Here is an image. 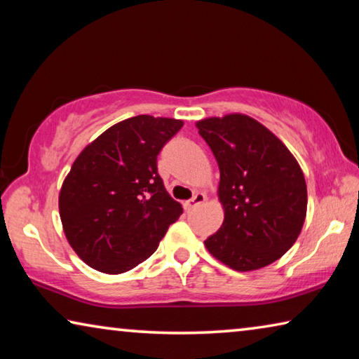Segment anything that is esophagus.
<instances>
[{
	"instance_id": "esophagus-1",
	"label": "esophagus",
	"mask_w": 359,
	"mask_h": 359,
	"mask_svg": "<svg viewBox=\"0 0 359 359\" xmlns=\"http://www.w3.org/2000/svg\"><path fill=\"white\" fill-rule=\"evenodd\" d=\"M205 201V196L203 193H194L193 194V198L191 199H188V201H185L184 203V208L187 209V210H191V209H194L196 208V205H199V204H203Z\"/></svg>"
}]
</instances>
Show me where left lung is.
<instances>
[{
    "instance_id": "8db88e82",
    "label": "left lung",
    "mask_w": 359,
    "mask_h": 359,
    "mask_svg": "<svg viewBox=\"0 0 359 359\" xmlns=\"http://www.w3.org/2000/svg\"><path fill=\"white\" fill-rule=\"evenodd\" d=\"M220 169L218 198L224 220L204 241L234 271H255L287 253L307 212L299 165L277 136L247 115L229 114L196 123Z\"/></svg>"
}]
</instances>
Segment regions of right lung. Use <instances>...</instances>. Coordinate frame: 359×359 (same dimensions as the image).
<instances>
[{"mask_svg":"<svg viewBox=\"0 0 359 359\" xmlns=\"http://www.w3.org/2000/svg\"><path fill=\"white\" fill-rule=\"evenodd\" d=\"M184 121L137 115L111 126L76 158L60 191L66 238L90 267L121 274L154 253L182 205L156 156Z\"/></svg>","mask_w":359,"mask_h":359,"instance_id":"add662e5","label":"right lung"}]
</instances>
